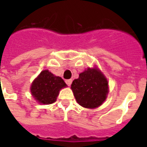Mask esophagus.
Masks as SVG:
<instances>
[{"instance_id": "esophagus-1", "label": "esophagus", "mask_w": 147, "mask_h": 147, "mask_svg": "<svg viewBox=\"0 0 147 147\" xmlns=\"http://www.w3.org/2000/svg\"><path fill=\"white\" fill-rule=\"evenodd\" d=\"M71 82H72V79H67V80H65V83H66L67 85H69V86L71 85Z\"/></svg>"}]
</instances>
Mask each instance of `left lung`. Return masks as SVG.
I'll return each instance as SVG.
<instances>
[{"mask_svg":"<svg viewBox=\"0 0 147 147\" xmlns=\"http://www.w3.org/2000/svg\"><path fill=\"white\" fill-rule=\"evenodd\" d=\"M71 88L77 102L86 108L100 106L107 98L108 82L98 69H88L72 82Z\"/></svg>","mask_w":147,"mask_h":147,"instance_id":"1","label":"left lung"}]
</instances>
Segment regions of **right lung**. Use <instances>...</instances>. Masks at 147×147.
I'll return each mask as SVG.
<instances>
[{
	"instance_id": "1",
	"label": "right lung",
	"mask_w": 147,
	"mask_h": 147,
	"mask_svg": "<svg viewBox=\"0 0 147 147\" xmlns=\"http://www.w3.org/2000/svg\"><path fill=\"white\" fill-rule=\"evenodd\" d=\"M65 86L66 84L61 77L55 76L48 70H44L33 81L30 91L38 102L49 105L55 102L60 89Z\"/></svg>"
}]
</instances>
